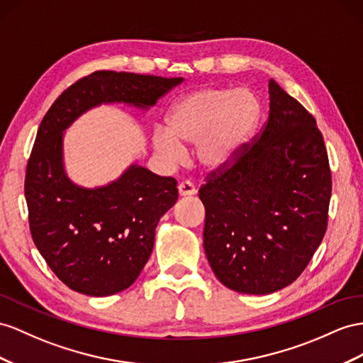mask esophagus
<instances>
[{"instance_id":"esophagus-1","label":"esophagus","mask_w":363,"mask_h":363,"mask_svg":"<svg viewBox=\"0 0 363 363\" xmlns=\"http://www.w3.org/2000/svg\"><path fill=\"white\" fill-rule=\"evenodd\" d=\"M178 190H179V196L181 198H190V196H193V194H196V191H198L196 187H194V185L191 182H189V181L181 182L178 185Z\"/></svg>"}]
</instances>
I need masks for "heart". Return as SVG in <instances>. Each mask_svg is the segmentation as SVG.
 I'll return each mask as SVG.
<instances>
[{
	"mask_svg": "<svg viewBox=\"0 0 363 363\" xmlns=\"http://www.w3.org/2000/svg\"><path fill=\"white\" fill-rule=\"evenodd\" d=\"M261 121V104L250 90L203 87L176 99L165 115V132L152 138L155 152L178 162L181 147L193 145V157L203 172L220 173L248 150Z\"/></svg>",
	"mask_w": 363,
	"mask_h": 363,
	"instance_id": "1",
	"label": "heart"
}]
</instances>
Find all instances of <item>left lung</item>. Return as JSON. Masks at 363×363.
I'll return each mask as SVG.
<instances>
[{"label":"left lung","instance_id":"1","mask_svg":"<svg viewBox=\"0 0 363 363\" xmlns=\"http://www.w3.org/2000/svg\"><path fill=\"white\" fill-rule=\"evenodd\" d=\"M270 113L245 155L199 190L203 250L230 290L270 294L294 282L327 231L331 172L314 118L268 82Z\"/></svg>","mask_w":363,"mask_h":363}]
</instances>
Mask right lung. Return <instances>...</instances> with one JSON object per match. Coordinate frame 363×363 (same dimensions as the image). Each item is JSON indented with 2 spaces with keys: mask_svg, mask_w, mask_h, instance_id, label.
Here are the masks:
<instances>
[{
  "mask_svg": "<svg viewBox=\"0 0 363 363\" xmlns=\"http://www.w3.org/2000/svg\"><path fill=\"white\" fill-rule=\"evenodd\" d=\"M184 78L99 70L64 90L43 118L26 172L33 242L73 291L104 297L124 291L152 255L157 222L178 201L173 178L130 164L99 187L73 182L64 165V133L102 104L148 110Z\"/></svg>",
  "mask_w": 363,
  "mask_h": 363,
  "instance_id": "right-lung-1",
  "label": "right lung"
}]
</instances>
